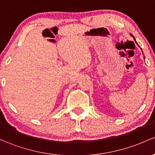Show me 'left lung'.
<instances>
[{
	"label": "left lung",
	"instance_id": "8db88e82",
	"mask_svg": "<svg viewBox=\"0 0 155 155\" xmlns=\"http://www.w3.org/2000/svg\"><path fill=\"white\" fill-rule=\"evenodd\" d=\"M131 36H132V37L134 38V36H133L132 35H131ZM134 41H135V42H136V40L134 39ZM137 45H138V44H137ZM138 46H139V47H140V46H139V45H138ZM140 49H141V51H142V49H141V48H140ZM142 52H143V51H142ZM144 59H145V58H144Z\"/></svg>",
	"mask_w": 155,
	"mask_h": 155
}]
</instances>
